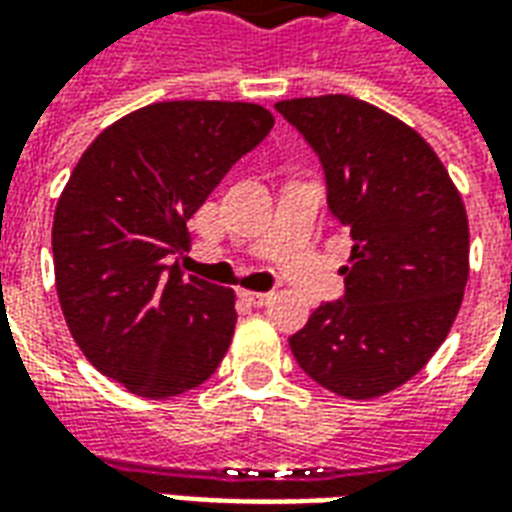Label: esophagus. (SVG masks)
Listing matches in <instances>:
<instances>
[{
  "label": "esophagus",
  "mask_w": 512,
  "mask_h": 512,
  "mask_svg": "<svg viewBox=\"0 0 512 512\" xmlns=\"http://www.w3.org/2000/svg\"><path fill=\"white\" fill-rule=\"evenodd\" d=\"M238 296H241L246 304H252V307H263V304L271 301V293H260V290H241Z\"/></svg>",
  "instance_id": "obj_1"
}]
</instances>
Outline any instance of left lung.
I'll return each mask as SVG.
<instances>
[{
    "label": "left lung",
    "instance_id": "1",
    "mask_svg": "<svg viewBox=\"0 0 512 512\" xmlns=\"http://www.w3.org/2000/svg\"><path fill=\"white\" fill-rule=\"evenodd\" d=\"M321 158L326 200L351 230L345 296L290 337L299 367L334 395L367 400L414 378L461 310L469 219L422 136L351 95L279 101Z\"/></svg>",
    "mask_w": 512,
    "mask_h": 512
}]
</instances>
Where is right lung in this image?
I'll return each mask as SVG.
<instances>
[{
	"instance_id": "add662e5",
	"label": "right lung",
	"mask_w": 512,
	"mask_h": 512,
	"mask_svg": "<svg viewBox=\"0 0 512 512\" xmlns=\"http://www.w3.org/2000/svg\"><path fill=\"white\" fill-rule=\"evenodd\" d=\"M274 128L241 101H164L117 120L60 194L51 252L62 315L95 370L139 397H175L213 376L235 332V293L183 277L172 255L235 161Z\"/></svg>"
}]
</instances>
